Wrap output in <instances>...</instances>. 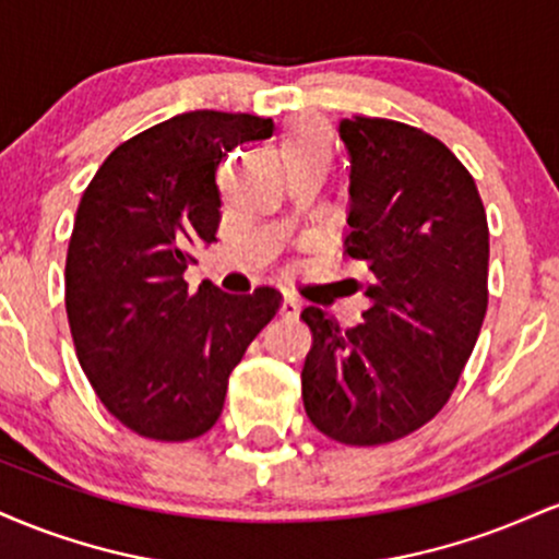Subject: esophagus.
I'll return each instance as SVG.
<instances>
[{"label":"esophagus","mask_w":559,"mask_h":559,"mask_svg":"<svg viewBox=\"0 0 559 559\" xmlns=\"http://www.w3.org/2000/svg\"><path fill=\"white\" fill-rule=\"evenodd\" d=\"M299 310H301L299 299H294V297H286L284 305H281V316L284 318H299Z\"/></svg>","instance_id":"esophagus-1"}]
</instances>
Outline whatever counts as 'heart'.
<instances>
[{
    "mask_svg": "<svg viewBox=\"0 0 559 559\" xmlns=\"http://www.w3.org/2000/svg\"><path fill=\"white\" fill-rule=\"evenodd\" d=\"M331 152V131L320 120H297L281 139V159H284L286 168L312 163V159L329 163Z\"/></svg>",
    "mask_w": 559,
    "mask_h": 559,
    "instance_id": "b5f03b06",
    "label": "heart"
}]
</instances>
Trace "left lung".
I'll return each mask as SVG.
<instances>
[{"label": "left lung", "mask_w": 559, "mask_h": 559, "mask_svg": "<svg viewBox=\"0 0 559 559\" xmlns=\"http://www.w3.org/2000/svg\"><path fill=\"white\" fill-rule=\"evenodd\" d=\"M338 139L344 252L365 267L370 307L346 331L301 310L312 331L301 400L320 433L376 447L426 426L457 386L489 305V226L473 176L431 133L357 115Z\"/></svg>", "instance_id": "8db88e82"}]
</instances>
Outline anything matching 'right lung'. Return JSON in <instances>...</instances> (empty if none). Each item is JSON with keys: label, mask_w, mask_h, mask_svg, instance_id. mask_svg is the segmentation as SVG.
Listing matches in <instances>:
<instances>
[{"label": "right lung", "mask_w": 559, "mask_h": 559, "mask_svg": "<svg viewBox=\"0 0 559 559\" xmlns=\"http://www.w3.org/2000/svg\"><path fill=\"white\" fill-rule=\"evenodd\" d=\"M271 118L194 110L123 141L75 213L66 307L75 355L102 404L157 441H189L221 418L228 376L275 318L281 292L189 294L191 252L217 241V163L271 139Z\"/></svg>", "instance_id": "add662e5"}]
</instances>
